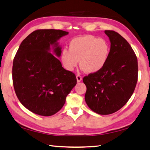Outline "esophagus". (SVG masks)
<instances>
[{
    "label": "esophagus",
    "instance_id": "34e87169",
    "mask_svg": "<svg viewBox=\"0 0 150 150\" xmlns=\"http://www.w3.org/2000/svg\"><path fill=\"white\" fill-rule=\"evenodd\" d=\"M76 79H77L78 82H80L82 79V77L79 74H77L76 75Z\"/></svg>",
    "mask_w": 150,
    "mask_h": 150
}]
</instances>
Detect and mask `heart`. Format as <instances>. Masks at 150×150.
<instances>
[{
    "instance_id": "b5f03b06",
    "label": "heart",
    "mask_w": 150,
    "mask_h": 150,
    "mask_svg": "<svg viewBox=\"0 0 150 150\" xmlns=\"http://www.w3.org/2000/svg\"><path fill=\"white\" fill-rule=\"evenodd\" d=\"M110 46L108 41L92 35L73 39L69 45V50L64 49L62 60L67 69L72 71L78 65L85 72L94 73L102 69L108 59Z\"/></svg>"
}]
</instances>
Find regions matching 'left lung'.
Instances as JSON below:
<instances>
[{"instance_id": "left-lung-1", "label": "left lung", "mask_w": 150, "mask_h": 150, "mask_svg": "<svg viewBox=\"0 0 150 150\" xmlns=\"http://www.w3.org/2000/svg\"><path fill=\"white\" fill-rule=\"evenodd\" d=\"M105 33L111 41L108 59L99 71L83 78L87 87L85 102L100 115L120 109L132 96L138 80L137 57L130 45L113 30Z\"/></svg>"}]
</instances>
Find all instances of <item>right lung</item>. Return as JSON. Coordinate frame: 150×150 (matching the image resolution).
<instances>
[{
  "instance_id": "1",
  "label": "right lung",
  "mask_w": 150,
  "mask_h": 150,
  "mask_svg": "<svg viewBox=\"0 0 150 150\" xmlns=\"http://www.w3.org/2000/svg\"><path fill=\"white\" fill-rule=\"evenodd\" d=\"M62 30L40 29L24 39L14 57L12 78L15 94L29 111L41 116L56 114L77 83L74 73L62 67L60 61L48 52L50 45L61 56L57 41L67 35Z\"/></svg>"
}]
</instances>
